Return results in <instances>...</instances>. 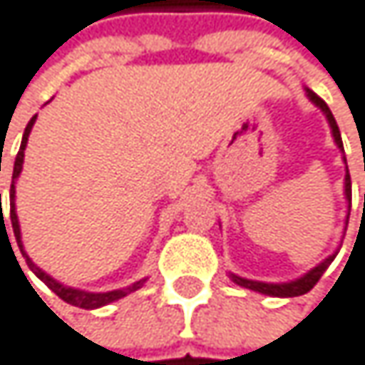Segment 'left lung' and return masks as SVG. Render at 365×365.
I'll list each match as a JSON object with an SVG mask.
<instances>
[{
	"instance_id": "1",
	"label": "left lung",
	"mask_w": 365,
	"mask_h": 365,
	"mask_svg": "<svg viewBox=\"0 0 365 365\" xmlns=\"http://www.w3.org/2000/svg\"><path fill=\"white\" fill-rule=\"evenodd\" d=\"M307 96H309V101L316 105V107H321L323 109V113L327 115V120H329V124H331V130H334V140H336V144L342 148V138H340V128H338V124H336V118H334V113H331V109L327 107V103L321 98V96H316L312 90H307ZM344 150V148H342ZM346 161V159H344ZM346 197L351 200V176L346 174ZM334 258L336 256H329L325 262H321L318 267H314L309 273H305L301 279H294V282H288V284H264V282H252V279H243V277H239V275H232V282L235 284H239V286H245V288H250V290H256V292H262V294H271V297H299V294H305V292H309L314 286H316V282L323 277V273L327 271V267L334 262Z\"/></svg>"
}]
</instances>
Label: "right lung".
<instances>
[{
  "mask_svg": "<svg viewBox=\"0 0 365 365\" xmlns=\"http://www.w3.org/2000/svg\"><path fill=\"white\" fill-rule=\"evenodd\" d=\"M34 122H36V115H34V118L27 122V126H25L23 142H21L19 155H16V159H14V172H12V185H10V223H12V230H14V239H16V243H19V250H21V254L25 256L27 267L36 273V277H40L44 284H47V286H49V288H51L60 299H64L66 303L77 305V307H83V309H94V307H101V305L113 303V301H118V299L126 297L128 292L138 290V288L142 286V282L133 284L130 288H124V290H111V292H86V290L68 288V286H62L60 282H56L53 277H49V275L44 273L42 269H38V267L29 260V256L23 252V245H21V230H19V219H16V210H14V180H16V176H19V174H21V170H23V157H25V155H23V150H25V146H27V138H29V130H31ZM0 200H1V193H0ZM0 210H1V202H0ZM1 217H4V212H1ZM0 230H6L4 219H1V223H0ZM6 237H8V232H6ZM8 243H10V239H8ZM10 250H12V247H10Z\"/></svg>",
  "mask_w": 365,
  "mask_h": 365,
  "instance_id": "right-lung-1",
  "label": "right lung"
}]
</instances>
